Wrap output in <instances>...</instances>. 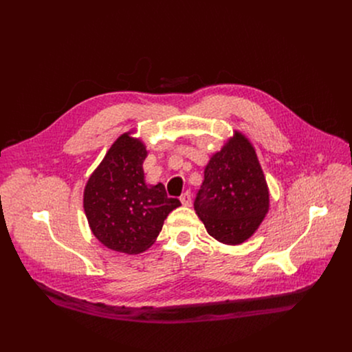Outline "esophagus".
I'll list each match as a JSON object with an SVG mask.
<instances>
[{
	"label": "esophagus",
	"mask_w": 352,
	"mask_h": 352,
	"mask_svg": "<svg viewBox=\"0 0 352 352\" xmlns=\"http://www.w3.org/2000/svg\"><path fill=\"white\" fill-rule=\"evenodd\" d=\"M179 199H181V202H182L184 206H190L192 199H190V192H189V190H185V192L181 195Z\"/></svg>",
	"instance_id": "34e87169"
}]
</instances>
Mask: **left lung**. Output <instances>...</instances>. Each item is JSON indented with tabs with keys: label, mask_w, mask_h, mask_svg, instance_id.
<instances>
[{
	"label": "left lung",
	"mask_w": 352,
	"mask_h": 352,
	"mask_svg": "<svg viewBox=\"0 0 352 352\" xmlns=\"http://www.w3.org/2000/svg\"><path fill=\"white\" fill-rule=\"evenodd\" d=\"M208 232L227 245L252 235L269 210V190L256 153L236 133L205 168L193 202Z\"/></svg>",
	"instance_id": "left-lung-1"
}]
</instances>
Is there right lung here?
I'll list each match as a JSON object with an SVG mask.
<instances>
[{
	"label": "right lung",
	"mask_w": 352,
	"mask_h": 352,
	"mask_svg": "<svg viewBox=\"0 0 352 352\" xmlns=\"http://www.w3.org/2000/svg\"><path fill=\"white\" fill-rule=\"evenodd\" d=\"M146 147L128 133L110 147L85 188L83 208L94 236L128 255L155 242L168 213L181 206L166 186L147 185L143 173Z\"/></svg>",
	"instance_id": "right-lung-1"
}]
</instances>
